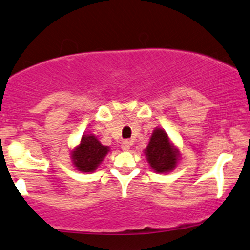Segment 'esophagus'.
Masks as SVG:
<instances>
[{
    "label": "esophagus",
    "instance_id": "1",
    "mask_svg": "<svg viewBox=\"0 0 250 250\" xmlns=\"http://www.w3.org/2000/svg\"><path fill=\"white\" fill-rule=\"evenodd\" d=\"M131 147V142H128V140H124V142L122 143V149L123 151H128Z\"/></svg>",
    "mask_w": 250,
    "mask_h": 250
}]
</instances>
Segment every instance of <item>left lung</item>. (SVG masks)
Wrapping results in <instances>:
<instances>
[{"label":"left lung","mask_w":250,"mask_h":250,"mask_svg":"<svg viewBox=\"0 0 250 250\" xmlns=\"http://www.w3.org/2000/svg\"><path fill=\"white\" fill-rule=\"evenodd\" d=\"M145 153L149 165L155 172H168L177 166L178 151L172 147L166 132L161 128L154 130Z\"/></svg>","instance_id":"1"}]
</instances>
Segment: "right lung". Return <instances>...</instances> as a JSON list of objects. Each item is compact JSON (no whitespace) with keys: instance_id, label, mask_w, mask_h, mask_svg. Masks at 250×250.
<instances>
[{"instance_id":"add662e5","label":"right lung","mask_w":250,"mask_h":250,"mask_svg":"<svg viewBox=\"0 0 250 250\" xmlns=\"http://www.w3.org/2000/svg\"><path fill=\"white\" fill-rule=\"evenodd\" d=\"M108 147L102 145L95 136H83L81 145L72 152L73 165L82 172H92L107 154Z\"/></svg>"}]
</instances>
